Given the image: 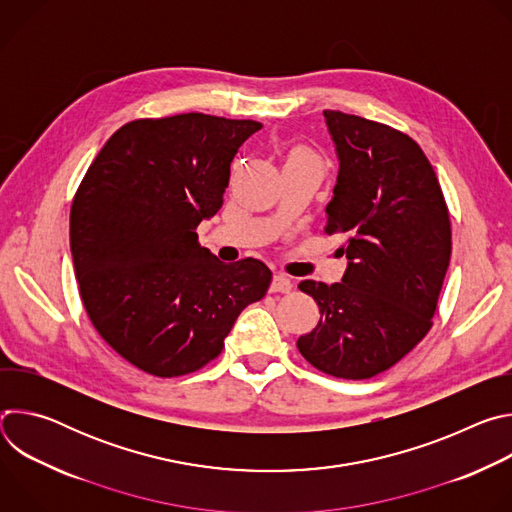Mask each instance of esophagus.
<instances>
[{"label": "esophagus", "instance_id": "1", "mask_svg": "<svg viewBox=\"0 0 512 512\" xmlns=\"http://www.w3.org/2000/svg\"><path fill=\"white\" fill-rule=\"evenodd\" d=\"M291 287H294V283H291V279L285 273H275L273 275L271 291H277V294H287V291H291Z\"/></svg>", "mask_w": 512, "mask_h": 512}]
</instances>
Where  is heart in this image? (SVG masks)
Returning <instances> with one entry per match:
<instances>
[{
  "label": "heart",
  "mask_w": 512,
  "mask_h": 512,
  "mask_svg": "<svg viewBox=\"0 0 512 512\" xmlns=\"http://www.w3.org/2000/svg\"><path fill=\"white\" fill-rule=\"evenodd\" d=\"M287 160H306V162H314V164H320L316 154L310 152L308 148H294L289 152V158Z\"/></svg>",
  "instance_id": "b5f03b06"
}]
</instances>
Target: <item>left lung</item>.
<instances>
[{"label":"left lung","instance_id":"left-lung-1","mask_svg":"<svg viewBox=\"0 0 512 512\" xmlns=\"http://www.w3.org/2000/svg\"><path fill=\"white\" fill-rule=\"evenodd\" d=\"M324 117L340 158L324 233L346 239L348 267L342 283L298 285L320 308L298 350L324 375L362 381L389 371L433 326L452 225L415 139L342 111Z\"/></svg>","mask_w":512,"mask_h":512}]
</instances>
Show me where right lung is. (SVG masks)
I'll list each match as a JSON object with an SVG mask.
<instances>
[{
    "label": "right lung",
    "mask_w": 512,
    "mask_h": 512,
    "mask_svg": "<svg viewBox=\"0 0 512 512\" xmlns=\"http://www.w3.org/2000/svg\"><path fill=\"white\" fill-rule=\"evenodd\" d=\"M253 119L180 113L135 119L101 148L70 206V251L87 316L139 371L190 375L225 348L239 314L261 300L259 259L225 265L198 243L223 206L231 162Z\"/></svg>",
    "instance_id": "right-lung-1"
}]
</instances>
